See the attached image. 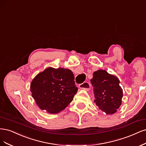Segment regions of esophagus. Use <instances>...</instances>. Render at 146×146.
I'll return each instance as SVG.
<instances>
[{
  "mask_svg": "<svg viewBox=\"0 0 146 146\" xmlns=\"http://www.w3.org/2000/svg\"><path fill=\"white\" fill-rule=\"evenodd\" d=\"M79 87L81 89H82V90H85L88 91V90H89V89H90V86L88 82H84L82 84H79Z\"/></svg>",
  "mask_w": 146,
  "mask_h": 146,
  "instance_id": "obj_1",
  "label": "esophagus"
}]
</instances>
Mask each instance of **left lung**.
Listing matches in <instances>:
<instances>
[{
	"label": "left lung",
	"instance_id": "1",
	"mask_svg": "<svg viewBox=\"0 0 146 146\" xmlns=\"http://www.w3.org/2000/svg\"><path fill=\"white\" fill-rule=\"evenodd\" d=\"M90 82L96 105L107 115L114 114L121 106L123 96L118 78L106 70H99L93 73Z\"/></svg>",
	"mask_w": 146,
	"mask_h": 146
}]
</instances>
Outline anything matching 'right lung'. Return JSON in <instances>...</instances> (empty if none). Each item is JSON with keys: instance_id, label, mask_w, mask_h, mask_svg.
I'll return each instance as SVG.
<instances>
[{"instance_id": "obj_1", "label": "right lung", "mask_w": 146, "mask_h": 146, "mask_svg": "<svg viewBox=\"0 0 146 146\" xmlns=\"http://www.w3.org/2000/svg\"><path fill=\"white\" fill-rule=\"evenodd\" d=\"M74 79L69 69L46 68L31 81L32 97L41 110L51 114L58 113L68 106L78 92Z\"/></svg>"}]
</instances>
